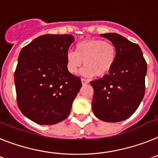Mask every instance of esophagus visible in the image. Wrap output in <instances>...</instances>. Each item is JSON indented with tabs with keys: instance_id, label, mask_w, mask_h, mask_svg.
Here are the masks:
<instances>
[{
	"instance_id": "esophagus-1",
	"label": "esophagus",
	"mask_w": 158,
	"mask_h": 158,
	"mask_svg": "<svg viewBox=\"0 0 158 158\" xmlns=\"http://www.w3.org/2000/svg\"><path fill=\"white\" fill-rule=\"evenodd\" d=\"M81 82H82V84L83 85H85V84H87L88 82H87V80H86V79H81Z\"/></svg>"
}]
</instances>
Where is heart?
Instances as JSON below:
<instances>
[{"mask_svg": "<svg viewBox=\"0 0 158 158\" xmlns=\"http://www.w3.org/2000/svg\"><path fill=\"white\" fill-rule=\"evenodd\" d=\"M116 51L111 43L98 39L81 41L75 46V52L66 53V66L70 73H77L80 67L85 65L81 74L86 77L94 75L102 77L110 71L115 60Z\"/></svg>", "mask_w": 158, "mask_h": 158, "instance_id": "1", "label": "heart"}]
</instances>
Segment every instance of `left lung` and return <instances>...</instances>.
<instances>
[{"label":"left lung","instance_id":"1","mask_svg":"<svg viewBox=\"0 0 158 158\" xmlns=\"http://www.w3.org/2000/svg\"><path fill=\"white\" fill-rule=\"evenodd\" d=\"M100 35L113 44L116 55L109 74L90 82L92 110L100 120L117 123L130 117L142 102L147 65L138 44L117 33Z\"/></svg>","mask_w":158,"mask_h":158}]
</instances>
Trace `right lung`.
Wrapping results in <instances>:
<instances>
[{"instance_id":"1","label":"right lung","mask_w":158,"mask_h":158,"mask_svg":"<svg viewBox=\"0 0 158 158\" xmlns=\"http://www.w3.org/2000/svg\"><path fill=\"white\" fill-rule=\"evenodd\" d=\"M71 35H43L24 47L18 57L14 81L17 104L26 117L40 125H54L68 118L82 87L70 73L66 53Z\"/></svg>"}]
</instances>
